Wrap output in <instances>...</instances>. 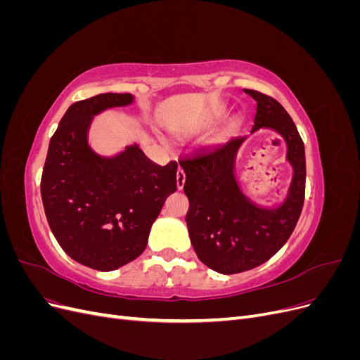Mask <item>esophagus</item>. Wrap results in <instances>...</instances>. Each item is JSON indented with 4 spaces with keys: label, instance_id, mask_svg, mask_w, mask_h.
<instances>
[{
    "label": "esophagus",
    "instance_id": "esophagus-1",
    "mask_svg": "<svg viewBox=\"0 0 360 360\" xmlns=\"http://www.w3.org/2000/svg\"><path fill=\"white\" fill-rule=\"evenodd\" d=\"M176 181H177V189L181 191L184 188V183H186V176H184V172H183L181 168H179V171H177Z\"/></svg>",
    "mask_w": 360,
    "mask_h": 360
}]
</instances>
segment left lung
I'll use <instances>...</instances> for the list:
<instances>
[{
    "label": "left lung",
    "mask_w": 360,
    "mask_h": 360,
    "mask_svg": "<svg viewBox=\"0 0 360 360\" xmlns=\"http://www.w3.org/2000/svg\"><path fill=\"white\" fill-rule=\"evenodd\" d=\"M245 93L257 102L250 135L259 129L278 134L292 174L282 198L264 205L248 197L236 172L237 155L249 135L180 162L191 243L201 263L222 275L240 274L274 257L290 238L304 198L307 165L296 124L275 99L254 90Z\"/></svg>",
    "instance_id": "8db88e82"
}]
</instances>
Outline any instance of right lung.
<instances>
[{"mask_svg": "<svg viewBox=\"0 0 360 360\" xmlns=\"http://www.w3.org/2000/svg\"><path fill=\"white\" fill-rule=\"evenodd\" d=\"M134 102L130 93H103L73 103L51 138L41 174L52 234L70 258L101 271L144 252L151 225L177 191L176 162L160 167L136 143L102 156L89 143L96 115Z\"/></svg>", "mask_w": 360, "mask_h": 360, "instance_id": "1", "label": "right lung"}]
</instances>
